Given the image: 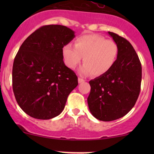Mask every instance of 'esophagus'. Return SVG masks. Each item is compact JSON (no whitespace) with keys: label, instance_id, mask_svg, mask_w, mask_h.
Returning <instances> with one entry per match:
<instances>
[{"label":"esophagus","instance_id":"34e87169","mask_svg":"<svg viewBox=\"0 0 154 154\" xmlns=\"http://www.w3.org/2000/svg\"><path fill=\"white\" fill-rule=\"evenodd\" d=\"M84 81L85 80L82 78H80V77H79V78H78V82L79 83H82V82H84Z\"/></svg>","mask_w":154,"mask_h":154}]
</instances>
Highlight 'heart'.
Here are the masks:
<instances>
[{"label":"heart","instance_id":"1","mask_svg":"<svg viewBox=\"0 0 154 154\" xmlns=\"http://www.w3.org/2000/svg\"><path fill=\"white\" fill-rule=\"evenodd\" d=\"M62 54L65 63L75 69L82 61L85 63L79 69L83 75L93 74L100 77L109 72L114 66L119 55L117 44L98 35H85L75 40V47L66 44Z\"/></svg>","mask_w":154,"mask_h":154}]
</instances>
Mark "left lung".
I'll return each instance as SVG.
<instances>
[{
	"mask_svg": "<svg viewBox=\"0 0 154 154\" xmlns=\"http://www.w3.org/2000/svg\"><path fill=\"white\" fill-rule=\"evenodd\" d=\"M119 48L116 62L105 75L89 82L88 104L97 119L109 122L122 117L132 109L140 91L142 67L132 45L126 39L108 32Z\"/></svg>",
	"mask_w": 154,
	"mask_h": 154,
	"instance_id": "8db88e82",
	"label": "left lung"
}]
</instances>
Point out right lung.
Returning a JSON list of instances; mask_svg holds the SVG:
<instances>
[{
    "label": "right lung",
    "mask_w": 154,
    "mask_h": 154,
    "mask_svg": "<svg viewBox=\"0 0 154 154\" xmlns=\"http://www.w3.org/2000/svg\"><path fill=\"white\" fill-rule=\"evenodd\" d=\"M75 37L67 26L45 25L19 48L14 61L12 85L17 103L29 116L50 119L64 109L78 80L63 62L62 49Z\"/></svg>",
    "instance_id": "right-lung-1"
}]
</instances>
